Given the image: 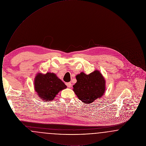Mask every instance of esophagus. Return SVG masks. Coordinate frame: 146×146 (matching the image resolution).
Listing matches in <instances>:
<instances>
[{
  "label": "esophagus",
  "mask_w": 146,
  "mask_h": 146,
  "mask_svg": "<svg viewBox=\"0 0 146 146\" xmlns=\"http://www.w3.org/2000/svg\"><path fill=\"white\" fill-rule=\"evenodd\" d=\"M66 84V85L67 86V87H68V88H70L71 86H72V84L70 82H68V83H67Z\"/></svg>",
  "instance_id": "obj_1"
}]
</instances>
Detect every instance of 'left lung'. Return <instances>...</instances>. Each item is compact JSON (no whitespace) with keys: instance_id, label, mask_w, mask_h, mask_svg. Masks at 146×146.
<instances>
[{"instance_id":"left-lung-1","label":"left lung","mask_w":146,"mask_h":146,"mask_svg":"<svg viewBox=\"0 0 146 146\" xmlns=\"http://www.w3.org/2000/svg\"><path fill=\"white\" fill-rule=\"evenodd\" d=\"M73 91L78 98L85 104H91L103 96L105 80L101 73L95 70L89 75L82 72L76 76Z\"/></svg>"}]
</instances>
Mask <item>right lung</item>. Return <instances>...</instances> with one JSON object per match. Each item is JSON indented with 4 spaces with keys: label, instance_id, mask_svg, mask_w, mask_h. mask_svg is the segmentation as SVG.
I'll return each instance as SVG.
<instances>
[{
    "label": "right lung",
    "instance_id": "obj_1",
    "mask_svg": "<svg viewBox=\"0 0 146 146\" xmlns=\"http://www.w3.org/2000/svg\"><path fill=\"white\" fill-rule=\"evenodd\" d=\"M35 86L39 97L48 101L53 100L60 91L67 88L62 81L52 73L44 75L38 74L35 78Z\"/></svg>",
    "mask_w": 146,
    "mask_h": 146
}]
</instances>
